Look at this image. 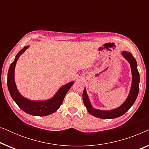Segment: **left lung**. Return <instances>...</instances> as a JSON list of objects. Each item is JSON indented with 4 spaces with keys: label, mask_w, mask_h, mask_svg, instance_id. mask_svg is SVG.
<instances>
[{
    "label": "left lung",
    "mask_w": 149,
    "mask_h": 149,
    "mask_svg": "<svg viewBox=\"0 0 149 149\" xmlns=\"http://www.w3.org/2000/svg\"><path fill=\"white\" fill-rule=\"evenodd\" d=\"M121 55L130 63V66H131L132 81L129 95L126 98L125 101L118 108L109 110V111H107V110H99L92 107L88 95H87L86 89L85 87L83 93V103L86 107L89 113L95 117L100 118V119H115V118L121 117L131 108L132 106L135 102L136 98H137L138 91H139L140 83V74L137 69V62H136L135 58L132 56V54L129 52H126V51L122 52Z\"/></svg>",
    "instance_id": "left-lung-1"
}]
</instances>
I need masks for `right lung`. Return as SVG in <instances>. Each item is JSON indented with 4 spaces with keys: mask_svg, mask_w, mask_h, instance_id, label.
Masks as SVG:
<instances>
[{
    "mask_svg": "<svg viewBox=\"0 0 149 149\" xmlns=\"http://www.w3.org/2000/svg\"><path fill=\"white\" fill-rule=\"evenodd\" d=\"M29 47L25 46L16 55L15 60L10 65L7 75V86L11 96L18 107L25 113L34 116H47L54 113L60 108L64 97L74 81L67 83L61 87L52 98L47 100H31L26 98L19 92L15 82V68L19 56Z\"/></svg>",
    "mask_w": 149,
    "mask_h": 149,
    "instance_id": "right-lung-1",
    "label": "right lung"
}]
</instances>
